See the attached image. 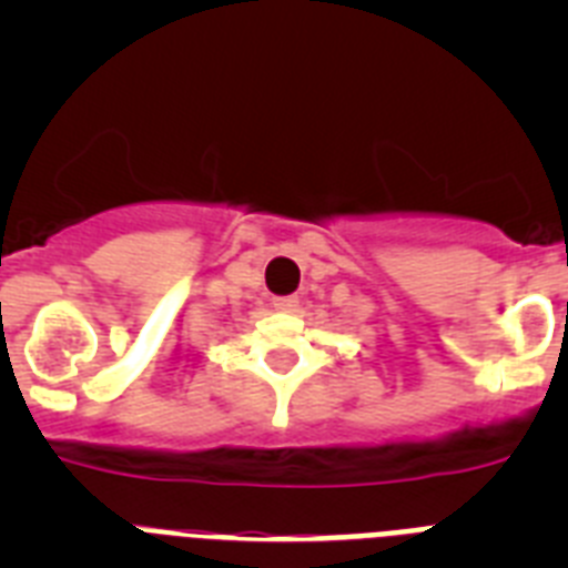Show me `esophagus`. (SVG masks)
Segmentation results:
<instances>
[{"instance_id": "34e87169", "label": "esophagus", "mask_w": 568, "mask_h": 568, "mask_svg": "<svg viewBox=\"0 0 568 568\" xmlns=\"http://www.w3.org/2000/svg\"><path fill=\"white\" fill-rule=\"evenodd\" d=\"M273 304H275V310H281V313H298V307H301L298 295H278Z\"/></svg>"}]
</instances>
